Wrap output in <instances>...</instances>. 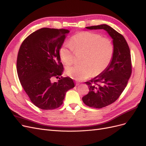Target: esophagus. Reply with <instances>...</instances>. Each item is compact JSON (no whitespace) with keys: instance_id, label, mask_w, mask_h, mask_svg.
<instances>
[{"instance_id":"1","label":"esophagus","mask_w":146,"mask_h":146,"mask_svg":"<svg viewBox=\"0 0 146 146\" xmlns=\"http://www.w3.org/2000/svg\"><path fill=\"white\" fill-rule=\"evenodd\" d=\"M79 84H80V82H77V81H76V86L78 85Z\"/></svg>"}]
</instances>
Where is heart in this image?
I'll list each match as a JSON object with an SVG mask.
<instances>
[{
    "label": "heart",
    "mask_w": 146,
    "mask_h": 146,
    "mask_svg": "<svg viewBox=\"0 0 146 146\" xmlns=\"http://www.w3.org/2000/svg\"><path fill=\"white\" fill-rule=\"evenodd\" d=\"M74 51L83 52L82 63L67 68L66 74L75 80H83L93 74L98 76L108 67L113 58L114 46L109 38L93 32H81L60 48V58L66 65L73 63Z\"/></svg>",
    "instance_id": "b5f03b06"
}]
</instances>
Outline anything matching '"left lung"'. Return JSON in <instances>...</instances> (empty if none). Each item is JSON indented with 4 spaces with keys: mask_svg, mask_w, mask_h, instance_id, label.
I'll return each mask as SVG.
<instances>
[{
    "mask_svg": "<svg viewBox=\"0 0 146 146\" xmlns=\"http://www.w3.org/2000/svg\"><path fill=\"white\" fill-rule=\"evenodd\" d=\"M87 29H104L113 39L114 54L108 67L94 78L85 82L88 94L82 100L88 107L101 108L113 104L126 87L131 74L130 51L121 34L106 24L86 27Z\"/></svg>",
    "mask_w": 146,
    "mask_h": 146,
    "instance_id": "left-lung-1",
    "label": "left lung"
}]
</instances>
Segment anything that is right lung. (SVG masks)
<instances>
[{
  "label": "right lung",
  "mask_w": 146,
  "mask_h": 146,
  "mask_svg": "<svg viewBox=\"0 0 146 146\" xmlns=\"http://www.w3.org/2000/svg\"><path fill=\"white\" fill-rule=\"evenodd\" d=\"M69 30L42 28L25 39L17 58V72L31 102L42 110H53L63 104L66 92L74 87L70 77L59 78L63 72L60 49Z\"/></svg>",
  "instance_id": "obj_1"
}]
</instances>
